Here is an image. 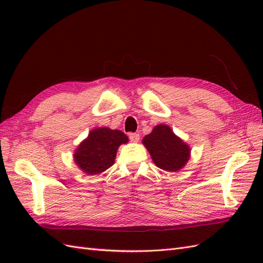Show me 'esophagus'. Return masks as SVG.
<instances>
[{
  "label": "esophagus",
  "mask_w": 263,
  "mask_h": 263,
  "mask_svg": "<svg viewBox=\"0 0 263 263\" xmlns=\"http://www.w3.org/2000/svg\"><path fill=\"white\" fill-rule=\"evenodd\" d=\"M139 138H140V136H139V134H137V133L129 134V139L133 142H137L139 140Z\"/></svg>",
  "instance_id": "1"
}]
</instances>
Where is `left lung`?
<instances>
[{
    "mask_svg": "<svg viewBox=\"0 0 263 263\" xmlns=\"http://www.w3.org/2000/svg\"><path fill=\"white\" fill-rule=\"evenodd\" d=\"M144 145L158 168L176 172L187 162L190 148L166 125H158L145 136Z\"/></svg>",
    "mask_w": 263,
    "mask_h": 263,
    "instance_id": "obj_1",
    "label": "left lung"
}]
</instances>
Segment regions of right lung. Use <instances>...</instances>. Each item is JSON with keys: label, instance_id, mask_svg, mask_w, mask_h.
Returning <instances> with one entry per match:
<instances>
[{"label": "right lung", "instance_id": "obj_1", "mask_svg": "<svg viewBox=\"0 0 263 263\" xmlns=\"http://www.w3.org/2000/svg\"><path fill=\"white\" fill-rule=\"evenodd\" d=\"M128 141L121 130L103 127L92 130L74 154V160L87 174H98L113 165L119 145Z\"/></svg>", "mask_w": 263, "mask_h": 263}]
</instances>
